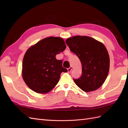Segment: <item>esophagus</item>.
<instances>
[{"label":"esophagus","instance_id":"1","mask_svg":"<svg viewBox=\"0 0 128 128\" xmlns=\"http://www.w3.org/2000/svg\"><path fill=\"white\" fill-rule=\"evenodd\" d=\"M72 66H70V67L68 69H67V70H68V72H71L72 70Z\"/></svg>","mask_w":128,"mask_h":128}]
</instances>
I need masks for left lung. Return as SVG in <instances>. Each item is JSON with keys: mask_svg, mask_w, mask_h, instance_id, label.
I'll return each instance as SVG.
<instances>
[{"mask_svg": "<svg viewBox=\"0 0 128 128\" xmlns=\"http://www.w3.org/2000/svg\"><path fill=\"white\" fill-rule=\"evenodd\" d=\"M66 42L82 64V75L74 79L76 85L86 92L96 90L104 82L109 72L110 59L105 46L86 36L69 37Z\"/></svg>", "mask_w": 128, "mask_h": 128, "instance_id": "8db88e82", "label": "left lung"}]
</instances>
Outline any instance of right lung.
<instances>
[{"mask_svg": "<svg viewBox=\"0 0 128 128\" xmlns=\"http://www.w3.org/2000/svg\"><path fill=\"white\" fill-rule=\"evenodd\" d=\"M66 48L63 39L47 37L30 47L24 55L22 76L28 88L38 94H47L59 82L62 72L68 70L57 60L56 54Z\"/></svg>", "mask_w": 128, "mask_h": 128, "instance_id": "1", "label": "right lung"}]
</instances>
